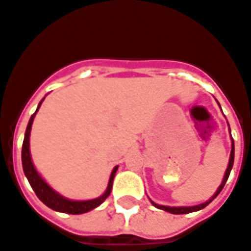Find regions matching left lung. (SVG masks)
Segmentation results:
<instances>
[{"mask_svg":"<svg viewBox=\"0 0 251 251\" xmlns=\"http://www.w3.org/2000/svg\"><path fill=\"white\" fill-rule=\"evenodd\" d=\"M233 163H234V142H233V146H231L230 160H228L227 170H226V174H225V178H223V180H222V184L219 186V188L217 190V193L214 194L213 198L210 199V201H207V202L202 203V204H198V206H193V207H168V206H160V204H156V203H153V202H152V204L155 206V207L162 208V210H164V211H168V213H171V214H188V213H193V211H198V210H201V208L206 207L208 203L211 202L214 198H217V195H218V194L222 191L223 186H225V183L227 182L228 175H230V171H231V168H233Z\"/></svg>","mask_w":251,"mask_h":251,"instance_id":"8db88e82","label":"left lung"}]
</instances>
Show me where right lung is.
<instances>
[{
  "instance_id": "add662e5",
  "label": "right lung",
  "mask_w": 251,
  "mask_h": 251,
  "mask_svg": "<svg viewBox=\"0 0 251 251\" xmlns=\"http://www.w3.org/2000/svg\"><path fill=\"white\" fill-rule=\"evenodd\" d=\"M43 100H41V103H43ZM41 103L38 104V108H40ZM37 111H36V112H37ZM36 112L33 113L32 118L29 120L28 127H26V131H25V138H24L23 152H21L24 173H25V176L28 178L29 183H30V186H32L33 188V191L36 193L38 199H40L44 204H47L49 208L56 210V211H60V213L83 214L89 211V210H92V208L100 206V204L108 198V195L111 194L112 182L113 178H115V174H116V170H118V166L113 168L112 174H111L107 191H105L100 198L92 199V201H81V202H77V201H69V199L63 198L61 195H58L57 193H54L52 188L49 187L48 184L44 182L43 178L38 175V173L36 171V168H34V166H33L32 163V159H30V151H29V135H30V128H32L33 119L36 116Z\"/></svg>"
}]
</instances>
